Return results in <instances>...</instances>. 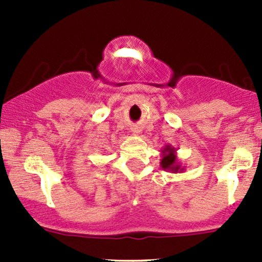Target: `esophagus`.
Segmentation results:
<instances>
[{
    "label": "esophagus",
    "instance_id": "obj_1",
    "mask_svg": "<svg viewBox=\"0 0 262 262\" xmlns=\"http://www.w3.org/2000/svg\"><path fill=\"white\" fill-rule=\"evenodd\" d=\"M134 133H139V132H141V130H139V129L138 128H136V129H134Z\"/></svg>",
    "mask_w": 262,
    "mask_h": 262
}]
</instances>
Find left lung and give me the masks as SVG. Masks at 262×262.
Wrapping results in <instances>:
<instances>
[{"label":"left lung","instance_id":"8db88e82","mask_svg":"<svg viewBox=\"0 0 262 262\" xmlns=\"http://www.w3.org/2000/svg\"><path fill=\"white\" fill-rule=\"evenodd\" d=\"M161 167L166 171H171L172 173L182 172L185 170V166L182 167V165L179 162L178 155H176V148H173L170 144L163 147V149L161 150Z\"/></svg>","mask_w":262,"mask_h":262}]
</instances>
